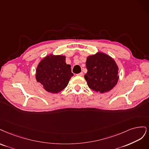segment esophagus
I'll list each match as a JSON object with an SVG mask.
<instances>
[{"mask_svg": "<svg viewBox=\"0 0 149 149\" xmlns=\"http://www.w3.org/2000/svg\"><path fill=\"white\" fill-rule=\"evenodd\" d=\"M83 75H84L83 72H81V73H79V74H77V76H80V77L83 76Z\"/></svg>", "mask_w": 149, "mask_h": 149, "instance_id": "obj_1", "label": "esophagus"}]
</instances>
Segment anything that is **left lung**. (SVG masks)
<instances>
[{
    "label": "left lung",
    "instance_id": "left-lung-1",
    "mask_svg": "<svg viewBox=\"0 0 149 149\" xmlns=\"http://www.w3.org/2000/svg\"><path fill=\"white\" fill-rule=\"evenodd\" d=\"M84 75L90 88L103 93L112 90L119 80L118 66L113 58L102 52L87 57Z\"/></svg>",
    "mask_w": 149,
    "mask_h": 149
}]
</instances>
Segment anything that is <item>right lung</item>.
I'll list each match as a JSON object with an SVG mask.
<instances>
[{"mask_svg":"<svg viewBox=\"0 0 149 149\" xmlns=\"http://www.w3.org/2000/svg\"><path fill=\"white\" fill-rule=\"evenodd\" d=\"M65 56L50 54L38 64L36 70V79L46 91L57 93L68 86L72 73L70 65L65 62Z\"/></svg>","mask_w":149,"mask_h":149,"instance_id":"add662e5","label":"right lung"}]
</instances>
